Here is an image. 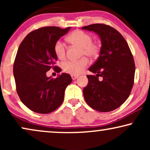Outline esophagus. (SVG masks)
<instances>
[{"mask_svg":"<svg viewBox=\"0 0 150 150\" xmlns=\"http://www.w3.org/2000/svg\"><path fill=\"white\" fill-rule=\"evenodd\" d=\"M71 79H72L73 81H74V80H76L78 78V76H76V75H71Z\"/></svg>","mask_w":150,"mask_h":150,"instance_id":"obj_1","label":"esophagus"}]
</instances>
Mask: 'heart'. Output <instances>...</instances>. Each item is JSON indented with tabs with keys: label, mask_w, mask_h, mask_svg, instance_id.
Wrapping results in <instances>:
<instances>
[{
	"label": "heart",
	"mask_w": 150,
	"mask_h": 150,
	"mask_svg": "<svg viewBox=\"0 0 150 150\" xmlns=\"http://www.w3.org/2000/svg\"><path fill=\"white\" fill-rule=\"evenodd\" d=\"M92 36L89 33L81 30H76L67 36V40L73 46L81 48V56H86L91 59L98 57L100 51V45L92 42ZM54 51L56 56L59 59L65 57L66 48L61 40H58L54 44ZM89 64V61L86 57H83L76 61H65L63 63L62 68L65 72L71 75H79L84 71Z\"/></svg>",
	"instance_id": "obj_1"
}]
</instances>
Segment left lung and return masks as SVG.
<instances>
[{"instance_id": "1", "label": "left lung", "mask_w": 150, "mask_h": 150, "mask_svg": "<svg viewBox=\"0 0 150 150\" xmlns=\"http://www.w3.org/2000/svg\"><path fill=\"white\" fill-rule=\"evenodd\" d=\"M94 32L101 40L99 57L89 70L83 95L88 105L100 112L117 108L128 99L134 84L135 65L126 41L117 30L104 24L81 28ZM101 76L100 81L98 77Z\"/></svg>"}]
</instances>
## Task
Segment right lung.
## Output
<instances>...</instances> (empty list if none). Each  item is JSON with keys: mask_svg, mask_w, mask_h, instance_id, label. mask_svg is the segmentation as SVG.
Here are the masks:
<instances>
[{"mask_svg": "<svg viewBox=\"0 0 150 150\" xmlns=\"http://www.w3.org/2000/svg\"><path fill=\"white\" fill-rule=\"evenodd\" d=\"M70 28H40L28 34L18 48L13 64L16 90L22 103L33 111L50 113L62 104L65 90L71 83L70 75L62 73L54 79L46 72L51 68L61 72L54 66V46Z\"/></svg>", "mask_w": 150, "mask_h": 150, "instance_id": "add662e5", "label": "right lung"}]
</instances>
